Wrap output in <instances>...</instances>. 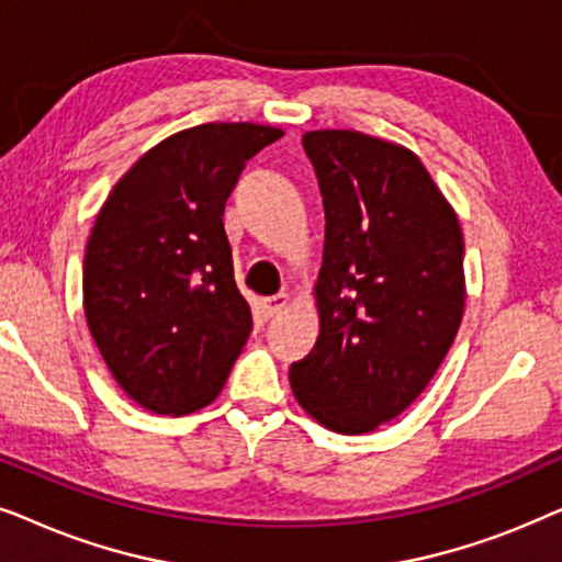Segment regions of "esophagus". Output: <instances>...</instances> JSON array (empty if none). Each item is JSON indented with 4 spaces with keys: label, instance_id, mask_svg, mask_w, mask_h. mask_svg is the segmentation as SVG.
Wrapping results in <instances>:
<instances>
[{
    "label": "esophagus",
    "instance_id": "34e87169",
    "mask_svg": "<svg viewBox=\"0 0 562 562\" xmlns=\"http://www.w3.org/2000/svg\"><path fill=\"white\" fill-rule=\"evenodd\" d=\"M289 306V294H276V296H268L263 299V310L268 317H273V314H281L283 310Z\"/></svg>",
    "mask_w": 562,
    "mask_h": 562
}]
</instances>
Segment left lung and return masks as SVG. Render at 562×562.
Returning <instances> with one entry per match:
<instances>
[{
	"mask_svg": "<svg viewBox=\"0 0 562 562\" xmlns=\"http://www.w3.org/2000/svg\"><path fill=\"white\" fill-rule=\"evenodd\" d=\"M325 204L319 337L289 381L340 435L373 432L417 398L465 310L463 229L422 160L358 130L302 137Z\"/></svg>",
	"mask_w": 562,
	"mask_h": 562,
	"instance_id": "8db88e82",
	"label": "left lung"
}]
</instances>
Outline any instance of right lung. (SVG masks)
Masks as SVG:
<instances>
[{"instance_id":"right-lung-1","label":"right lung","mask_w":562,"mask_h":562,"mask_svg":"<svg viewBox=\"0 0 562 562\" xmlns=\"http://www.w3.org/2000/svg\"><path fill=\"white\" fill-rule=\"evenodd\" d=\"M283 130L206 122L145 153L106 196L83 256V314L106 368L153 414H191L225 386L252 329L225 202Z\"/></svg>"}]
</instances>
